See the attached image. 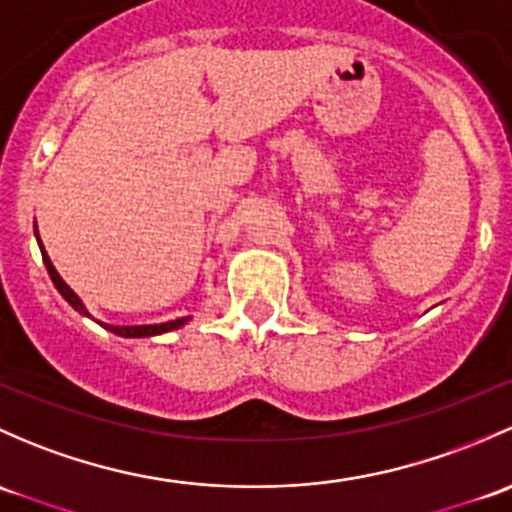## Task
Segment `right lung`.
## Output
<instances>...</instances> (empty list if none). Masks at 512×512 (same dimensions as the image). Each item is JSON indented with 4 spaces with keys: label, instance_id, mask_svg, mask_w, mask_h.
Wrapping results in <instances>:
<instances>
[{
    "label": "right lung",
    "instance_id": "right-lung-1",
    "mask_svg": "<svg viewBox=\"0 0 512 512\" xmlns=\"http://www.w3.org/2000/svg\"><path fill=\"white\" fill-rule=\"evenodd\" d=\"M36 240H39L41 257H43V265H46V270H48V277H51V282L56 284V289H58V292H61V297L66 299L68 304H71L73 309L78 311V314L90 316V311L85 309V304H83V301H80L78 294H75L73 289L68 287L66 282H63L61 274L56 272V267H53L51 257H48L46 250H43L39 233H36ZM90 319H93V316H90ZM188 319H191V316H184V319H176V321H166V324H149V326H110V324H102V321H98V324H100L102 328H107V331L117 333V336H125V338H147V336H159V333H166V331H174V328L184 326Z\"/></svg>",
    "mask_w": 512,
    "mask_h": 512
}]
</instances>
